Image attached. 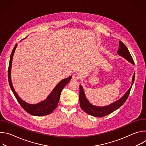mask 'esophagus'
I'll list each match as a JSON object with an SVG mask.
<instances>
[{"instance_id":"esophagus-1","label":"esophagus","mask_w":146,"mask_h":146,"mask_svg":"<svg viewBox=\"0 0 146 146\" xmlns=\"http://www.w3.org/2000/svg\"><path fill=\"white\" fill-rule=\"evenodd\" d=\"M79 79V76H78V74H74L73 76H72V80H74V81H77Z\"/></svg>"}]
</instances>
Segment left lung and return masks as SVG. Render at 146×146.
Here are the masks:
<instances>
[{
  "label": "left lung",
  "mask_w": 146,
  "mask_h": 146,
  "mask_svg": "<svg viewBox=\"0 0 146 146\" xmlns=\"http://www.w3.org/2000/svg\"><path fill=\"white\" fill-rule=\"evenodd\" d=\"M117 53L124 57L127 60H128L131 63L135 64L133 59L128 50L126 46L125 45L122 41H119V49L117 51ZM135 73H134L133 78H132V85H133V83L135 80ZM132 86L130 87L129 90L125 93L120 99L116 101L115 102L111 104V105L104 106V107H98L92 105L91 104L88 102L87 99L85 96V94L83 90L82 87L80 86V95H79V100H80V105L81 109L86 112V113L94 116V117H103L108 114L113 113L119 108H120L123 104L126 102L127 99H128L129 95L130 94V91L131 90Z\"/></svg>",
  "instance_id": "left-lung-1"
}]
</instances>
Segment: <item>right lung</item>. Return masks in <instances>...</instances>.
Listing matches in <instances>:
<instances>
[{"label": "right lung", "mask_w": 146, "mask_h": 146, "mask_svg": "<svg viewBox=\"0 0 146 146\" xmlns=\"http://www.w3.org/2000/svg\"><path fill=\"white\" fill-rule=\"evenodd\" d=\"M17 46V44H15L12 51L9 62V65L8 69V79L10 87L17 101L20 104V105L21 106V107L28 113L35 116H43L50 114L58 106V102L60 99V93L62 90L64 88V87L68 84V83H69V82L71 80L72 76H70L60 81L45 100L41 102L40 103H38L37 104H36V105H31V104L27 103V102L23 101L18 96V95L14 90L11 81V67L12 59Z\"/></svg>", "instance_id": "right-lung-1"}]
</instances>
